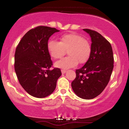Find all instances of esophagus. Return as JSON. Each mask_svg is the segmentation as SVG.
<instances>
[{"mask_svg":"<svg viewBox=\"0 0 129 129\" xmlns=\"http://www.w3.org/2000/svg\"><path fill=\"white\" fill-rule=\"evenodd\" d=\"M66 72H67V71L66 70H61V72H62V74L66 73Z\"/></svg>","mask_w":129,"mask_h":129,"instance_id":"34e87169","label":"esophagus"}]
</instances>
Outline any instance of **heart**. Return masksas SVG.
I'll return each instance as SVG.
<instances>
[{
  "label": "heart",
  "instance_id": "obj_1",
  "mask_svg": "<svg viewBox=\"0 0 129 129\" xmlns=\"http://www.w3.org/2000/svg\"><path fill=\"white\" fill-rule=\"evenodd\" d=\"M47 50L54 59L62 57L67 51L69 56L55 63L56 67L68 69L78 65L86 63L90 59L91 46L89 41L76 33L62 35L59 42L50 40L47 44Z\"/></svg>",
  "mask_w": 129,
  "mask_h": 129
}]
</instances>
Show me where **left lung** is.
<instances>
[{
    "label": "left lung",
    "instance_id": "left-lung-1",
    "mask_svg": "<svg viewBox=\"0 0 129 129\" xmlns=\"http://www.w3.org/2000/svg\"><path fill=\"white\" fill-rule=\"evenodd\" d=\"M83 29L91 37V56L82 68L76 70L72 87L79 98L91 100L103 92L109 83L114 58L112 46L106 38L96 31Z\"/></svg>",
    "mask_w": 129,
    "mask_h": 129
}]
</instances>
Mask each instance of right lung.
Segmentation results:
<instances>
[{"label": "right lung", "mask_w": 129, "mask_h": 129, "mask_svg": "<svg viewBox=\"0 0 129 129\" xmlns=\"http://www.w3.org/2000/svg\"><path fill=\"white\" fill-rule=\"evenodd\" d=\"M59 31L38 26L29 30L16 47L14 69L23 89L34 97L42 98L51 94L62 73L59 68L50 69L53 62L47 50L50 37Z\"/></svg>", "instance_id": "right-lung-1"}]
</instances>
